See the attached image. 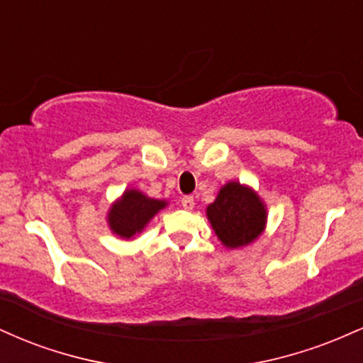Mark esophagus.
<instances>
[{
	"instance_id": "obj_1",
	"label": "esophagus",
	"mask_w": 363,
	"mask_h": 363,
	"mask_svg": "<svg viewBox=\"0 0 363 363\" xmlns=\"http://www.w3.org/2000/svg\"><path fill=\"white\" fill-rule=\"evenodd\" d=\"M181 206L184 208V210H193V208H194V198H193V196H184V198L181 199Z\"/></svg>"
}]
</instances>
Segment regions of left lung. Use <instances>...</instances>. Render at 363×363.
Masks as SVG:
<instances>
[{
	"label": "left lung",
	"mask_w": 363,
	"mask_h": 363,
	"mask_svg": "<svg viewBox=\"0 0 363 363\" xmlns=\"http://www.w3.org/2000/svg\"><path fill=\"white\" fill-rule=\"evenodd\" d=\"M215 235L227 249H240L259 239L268 222V210L251 186L230 181L220 187L206 208Z\"/></svg>",
	"instance_id": "obj_1"
}]
</instances>
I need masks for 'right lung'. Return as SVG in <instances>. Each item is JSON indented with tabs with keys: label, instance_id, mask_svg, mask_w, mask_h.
<instances>
[{
	"label": "right lung",
	"instance_id": "add662e5",
	"mask_svg": "<svg viewBox=\"0 0 363 363\" xmlns=\"http://www.w3.org/2000/svg\"><path fill=\"white\" fill-rule=\"evenodd\" d=\"M167 205L165 199L150 198L140 189L129 187L111 205L107 211V225L112 234L131 240L141 234L150 220Z\"/></svg>",
	"mask_w": 363,
	"mask_h": 363
}]
</instances>
